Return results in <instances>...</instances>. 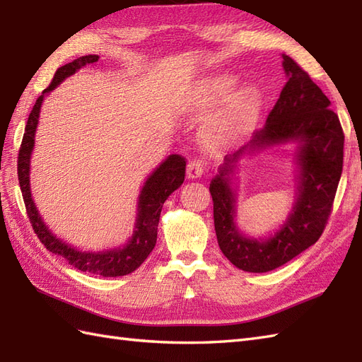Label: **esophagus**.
Segmentation results:
<instances>
[{
    "label": "esophagus",
    "mask_w": 362,
    "mask_h": 362,
    "mask_svg": "<svg viewBox=\"0 0 362 362\" xmlns=\"http://www.w3.org/2000/svg\"><path fill=\"white\" fill-rule=\"evenodd\" d=\"M203 174H205V162H202L199 159H192L188 163V168H187L188 179H199Z\"/></svg>",
    "instance_id": "34e87169"
}]
</instances>
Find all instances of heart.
Returning <instances> with one entry per match:
<instances>
[{"mask_svg":"<svg viewBox=\"0 0 362 362\" xmlns=\"http://www.w3.org/2000/svg\"><path fill=\"white\" fill-rule=\"evenodd\" d=\"M237 79L229 73L212 75L202 79L192 91V102L211 105L225 99L235 88ZM263 108V93L258 87L247 86L237 90L228 99L223 113L209 128L214 142H229L251 129Z\"/></svg>","mask_w":362,"mask_h":362,"instance_id":"1","label":"heart"}]
</instances>
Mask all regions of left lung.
Masks as SVG:
<instances>
[{"mask_svg":"<svg viewBox=\"0 0 362 362\" xmlns=\"http://www.w3.org/2000/svg\"><path fill=\"white\" fill-rule=\"evenodd\" d=\"M287 82L264 127L234 156H226L209 183L217 242L228 260L246 272H269L318 242L327 225L342 173L344 133L330 100L291 57L283 54ZM298 141L299 197L286 223L267 240L239 234L233 223L235 193L228 174L245 149Z\"/></svg>","mask_w":362,"mask_h":362,"instance_id":"obj_1","label":"left lung"}]
</instances>
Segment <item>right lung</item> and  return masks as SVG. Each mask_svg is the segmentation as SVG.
<instances>
[{"label": "right lung", "mask_w": 362, "mask_h": 362, "mask_svg": "<svg viewBox=\"0 0 362 362\" xmlns=\"http://www.w3.org/2000/svg\"><path fill=\"white\" fill-rule=\"evenodd\" d=\"M98 54H87V57H81L59 67L54 73L50 86L36 99V104L33 105L29 120L25 124L20 154H18V180H20L25 211L30 218L35 234L38 235L40 242L52 254L66 258L69 264L82 272L100 276H122L134 272L154 249L157 240V225H159L163 203L185 180V168H187L185 157L171 154L159 168L153 171L144 185L141 196H139L137 218L132 240L124 247L111 249V251L105 252H82L67 245L64 240H59L57 235H53L52 230L44 225L42 218L40 217L30 194V156L35 145V132L36 125H38L44 96L57 88L64 79L71 76L73 73L82 67L90 66V64L98 62Z\"/></svg>", "instance_id": "add662e5"}]
</instances>
